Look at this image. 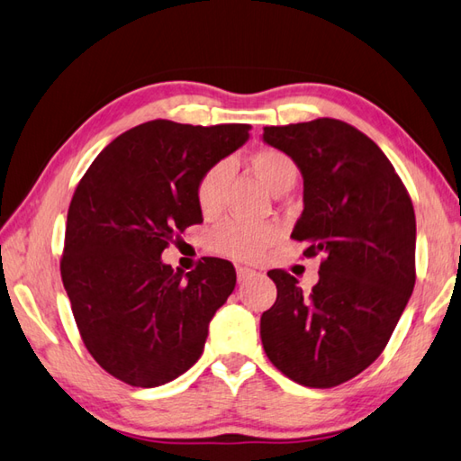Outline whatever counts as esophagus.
<instances>
[{
  "label": "esophagus",
  "instance_id": "1",
  "mask_svg": "<svg viewBox=\"0 0 461 461\" xmlns=\"http://www.w3.org/2000/svg\"><path fill=\"white\" fill-rule=\"evenodd\" d=\"M258 274L254 272V269H249V267H238V282L240 284H243V282H249L251 277H256Z\"/></svg>",
  "mask_w": 461,
  "mask_h": 461
}]
</instances>
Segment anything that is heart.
<instances>
[{
	"label": "heart",
	"instance_id": "obj_1",
	"mask_svg": "<svg viewBox=\"0 0 461 461\" xmlns=\"http://www.w3.org/2000/svg\"><path fill=\"white\" fill-rule=\"evenodd\" d=\"M249 166L256 171L264 185L276 195L287 192L297 179V166L287 153L276 148H261L249 156ZM230 184V164H220L205 169L195 187V200L203 215H215L225 200V189ZM279 238V230L272 223H243V221H221L212 233V249L218 254L254 259L264 254Z\"/></svg>",
	"mask_w": 461,
	"mask_h": 461
}]
</instances>
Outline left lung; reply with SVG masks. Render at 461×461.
<instances>
[{"label":"left lung","instance_id":"8db88e82","mask_svg":"<svg viewBox=\"0 0 461 461\" xmlns=\"http://www.w3.org/2000/svg\"><path fill=\"white\" fill-rule=\"evenodd\" d=\"M303 177V212L292 238L303 256L326 254L303 294L282 269L267 276L277 300L261 313L266 356L290 380L339 385L382 354L416 284V213L390 159L354 125L320 117L264 128Z\"/></svg>","mask_w":461,"mask_h":461}]
</instances>
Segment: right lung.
Returning a JSON list of instances; mask_svg holds the SVG:
<instances>
[{
	"label": "right lung",
	"mask_w": 461,
	"mask_h": 461,
	"mask_svg": "<svg viewBox=\"0 0 461 461\" xmlns=\"http://www.w3.org/2000/svg\"><path fill=\"white\" fill-rule=\"evenodd\" d=\"M248 131L246 123H141L99 153L76 187L61 279L87 351L117 380L158 387L200 359L236 269L205 258L184 276L161 254L203 221L197 182L241 148Z\"/></svg>",
	"instance_id": "add662e5"
}]
</instances>
